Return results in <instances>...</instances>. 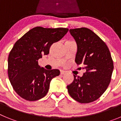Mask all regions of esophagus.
<instances>
[{"instance_id":"obj_1","label":"esophagus","mask_w":121,"mask_h":121,"mask_svg":"<svg viewBox=\"0 0 121 121\" xmlns=\"http://www.w3.org/2000/svg\"><path fill=\"white\" fill-rule=\"evenodd\" d=\"M66 73V71H64V70H60V74L63 75L64 74Z\"/></svg>"}]
</instances>
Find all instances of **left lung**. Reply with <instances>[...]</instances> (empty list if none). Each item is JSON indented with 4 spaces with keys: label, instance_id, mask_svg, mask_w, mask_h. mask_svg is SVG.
<instances>
[{
    "label": "left lung",
    "instance_id": "obj_1",
    "mask_svg": "<svg viewBox=\"0 0 121 121\" xmlns=\"http://www.w3.org/2000/svg\"><path fill=\"white\" fill-rule=\"evenodd\" d=\"M78 50L75 62L84 64L86 73L82 77L74 75V81L67 85L69 95L80 103L97 100L110 82L113 62L108 48L93 31L86 28L70 29Z\"/></svg>",
    "mask_w": 121,
    "mask_h": 121
}]
</instances>
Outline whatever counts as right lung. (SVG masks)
Masks as SVG:
<instances>
[{"label":"right lung","mask_w":121,"mask_h":121,"mask_svg":"<svg viewBox=\"0 0 121 121\" xmlns=\"http://www.w3.org/2000/svg\"><path fill=\"white\" fill-rule=\"evenodd\" d=\"M68 31L65 28L37 26L15 43L8 56V78L21 98L35 101L47 95L51 79L59 75L60 71L40 67L38 60L42 55H47L51 45L60 40Z\"/></svg>","instance_id":"right-lung-1"}]
</instances>
